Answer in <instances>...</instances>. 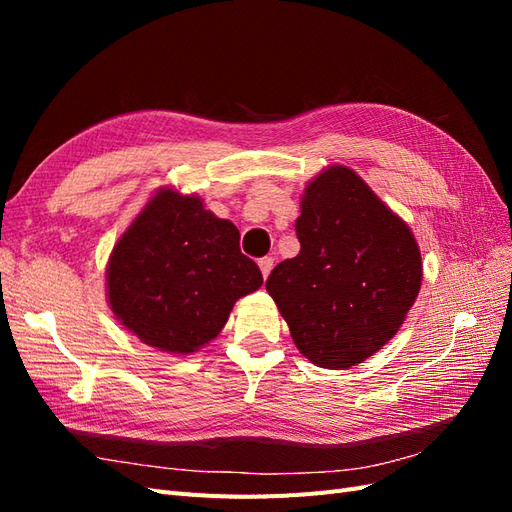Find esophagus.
Returning a JSON list of instances; mask_svg holds the SVG:
<instances>
[{
	"label": "esophagus",
	"mask_w": 512,
	"mask_h": 512,
	"mask_svg": "<svg viewBox=\"0 0 512 512\" xmlns=\"http://www.w3.org/2000/svg\"><path fill=\"white\" fill-rule=\"evenodd\" d=\"M258 267H260V271H262V277H265V280H267L271 269H273V258H271V256L260 258V260H258Z\"/></svg>",
	"instance_id": "obj_1"
}]
</instances>
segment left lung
<instances>
[{"mask_svg":"<svg viewBox=\"0 0 512 512\" xmlns=\"http://www.w3.org/2000/svg\"><path fill=\"white\" fill-rule=\"evenodd\" d=\"M301 250L267 290L294 346L327 369H348L399 331L421 290V250L408 224L346 166L305 188L294 224Z\"/></svg>","mask_w":512,"mask_h":512,"instance_id":"obj_1","label":"left lung"}]
</instances>
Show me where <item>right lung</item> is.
Here are the masks:
<instances>
[{"mask_svg":"<svg viewBox=\"0 0 512 512\" xmlns=\"http://www.w3.org/2000/svg\"><path fill=\"white\" fill-rule=\"evenodd\" d=\"M115 318L147 346L190 354L224 329L237 299L262 286L237 226L198 196L164 188L123 232L106 269Z\"/></svg>","mask_w":512,"mask_h":512,"instance_id":"add662e5","label":"right lung"}]
</instances>
